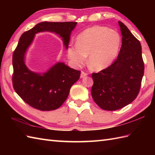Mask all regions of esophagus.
I'll return each instance as SVG.
<instances>
[{
	"mask_svg": "<svg viewBox=\"0 0 155 155\" xmlns=\"http://www.w3.org/2000/svg\"><path fill=\"white\" fill-rule=\"evenodd\" d=\"M88 74L86 73V72H84V71H82L81 72V78H84V77H86V76H87Z\"/></svg>",
	"mask_w": 155,
	"mask_h": 155,
	"instance_id": "esophagus-1",
	"label": "esophagus"
}]
</instances>
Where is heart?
Wrapping results in <instances>:
<instances>
[{
  "label": "heart",
  "instance_id": "b5f03b06",
  "mask_svg": "<svg viewBox=\"0 0 155 155\" xmlns=\"http://www.w3.org/2000/svg\"><path fill=\"white\" fill-rule=\"evenodd\" d=\"M120 45L117 31L107 27L94 26L78 35L76 45H70L67 57L74 68L83 66L88 56V64L94 71L107 68L116 57Z\"/></svg>",
  "mask_w": 155,
  "mask_h": 155
}]
</instances>
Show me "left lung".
<instances>
[{
	"mask_svg": "<svg viewBox=\"0 0 155 155\" xmlns=\"http://www.w3.org/2000/svg\"><path fill=\"white\" fill-rule=\"evenodd\" d=\"M118 25L123 37L117 58L107 68L92 74V97L106 110H116L132 103L139 93L144 74L139 41L123 22L118 21Z\"/></svg>",
	"mask_w": 155,
	"mask_h": 155,
	"instance_id": "left-lung-1",
	"label": "left lung"
}]
</instances>
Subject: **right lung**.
<instances>
[{
    "label": "right lung",
    "instance_id": "obj_1",
    "mask_svg": "<svg viewBox=\"0 0 155 155\" xmlns=\"http://www.w3.org/2000/svg\"><path fill=\"white\" fill-rule=\"evenodd\" d=\"M77 22H42L25 32L12 54L13 88L26 103L40 110L57 109L67 99L71 87L80 78L81 71L63 62H57L43 74L29 70L25 64V55L35 34L40 32H55L68 47L72 31Z\"/></svg>",
    "mask_w": 155,
    "mask_h": 155
}]
</instances>
